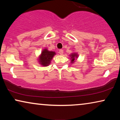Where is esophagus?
Instances as JSON below:
<instances>
[{"instance_id":"1","label":"esophagus","mask_w":120,"mask_h":120,"mask_svg":"<svg viewBox=\"0 0 120 120\" xmlns=\"http://www.w3.org/2000/svg\"><path fill=\"white\" fill-rule=\"evenodd\" d=\"M58 53H60V55H62L63 54V50H59Z\"/></svg>"}]
</instances>
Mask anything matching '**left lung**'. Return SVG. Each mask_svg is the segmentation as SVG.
<instances>
[{"instance_id": "1", "label": "left lung", "mask_w": 120, "mask_h": 120, "mask_svg": "<svg viewBox=\"0 0 120 120\" xmlns=\"http://www.w3.org/2000/svg\"><path fill=\"white\" fill-rule=\"evenodd\" d=\"M78 55L76 53H71V55H70V57L71 58H70V60H71V63H74L75 60L78 58Z\"/></svg>"}]
</instances>
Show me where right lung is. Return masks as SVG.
Here are the masks:
<instances>
[{
  "mask_svg": "<svg viewBox=\"0 0 120 120\" xmlns=\"http://www.w3.org/2000/svg\"><path fill=\"white\" fill-rule=\"evenodd\" d=\"M56 55L55 52L49 51L47 49H45L42 50L39 58V62L41 65L47 67L51 63V60Z\"/></svg>",
  "mask_w": 120,
  "mask_h": 120,
  "instance_id": "1",
  "label": "right lung"
}]
</instances>
